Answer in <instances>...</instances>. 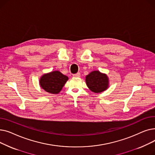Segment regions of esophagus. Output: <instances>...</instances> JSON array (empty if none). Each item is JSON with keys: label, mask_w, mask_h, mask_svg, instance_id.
Returning a JSON list of instances; mask_svg holds the SVG:
<instances>
[{"label": "esophagus", "mask_w": 155, "mask_h": 155, "mask_svg": "<svg viewBox=\"0 0 155 155\" xmlns=\"http://www.w3.org/2000/svg\"><path fill=\"white\" fill-rule=\"evenodd\" d=\"M73 77H80V73H76V74H73Z\"/></svg>", "instance_id": "obj_1"}]
</instances>
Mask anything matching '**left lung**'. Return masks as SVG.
<instances>
[{
    "instance_id": "left-lung-1",
    "label": "left lung",
    "mask_w": 155,
    "mask_h": 155,
    "mask_svg": "<svg viewBox=\"0 0 155 155\" xmlns=\"http://www.w3.org/2000/svg\"><path fill=\"white\" fill-rule=\"evenodd\" d=\"M87 87L92 92L101 93L109 87V78L106 74L99 71H93L85 77Z\"/></svg>"
}]
</instances>
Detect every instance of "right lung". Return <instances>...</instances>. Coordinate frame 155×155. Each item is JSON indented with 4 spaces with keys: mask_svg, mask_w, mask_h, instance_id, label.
Returning <instances> with one entry per match:
<instances>
[{
    "mask_svg": "<svg viewBox=\"0 0 155 155\" xmlns=\"http://www.w3.org/2000/svg\"><path fill=\"white\" fill-rule=\"evenodd\" d=\"M68 80V77L60 71H53L42 75L39 80V84L46 92L57 94L61 91Z\"/></svg>",
    "mask_w": 155,
    "mask_h": 155,
    "instance_id": "obj_1",
    "label": "right lung"
}]
</instances>
